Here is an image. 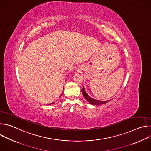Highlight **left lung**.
<instances>
[{
    "instance_id": "obj_1",
    "label": "left lung",
    "mask_w": 151,
    "mask_h": 151,
    "mask_svg": "<svg viewBox=\"0 0 151 151\" xmlns=\"http://www.w3.org/2000/svg\"><path fill=\"white\" fill-rule=\"evenodd\" d=\"M82 94H83V97L86 99V100H87L90 104H93V105H100V104H103L106 103L107 102L109 101V100H108V101H100V100H97L93 99V98L90 97L87 94V93L85 92L84 87H83L82 89Z\"/></svg>"
}]
</instances>
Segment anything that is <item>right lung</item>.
<instances>
[{
	"label": "right lung",
	"instance_id": "right-lung-1",
	"mask_svg": "<svg viewBox=\"0 0 151 151\" xmlns=\"http://www.w3.org/2000/svg\"><path fill=\"white\" fill-rule=\"evenodd\" d=\"M51 103V104H52V103Z\"/></svg>",
	"mask_w": 151,
	"mask_h": 151
}]
</instances>
